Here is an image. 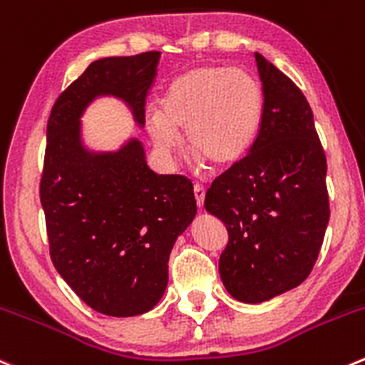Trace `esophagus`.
<instances>
[{"mask_svg": "<svg viewBox=\"0 0 365 365\" xmlns=\"http://www.w3.org/2000/svg\"><path fill=\"white\" fill-rule=\"evenodd\" d=\"M205 194H207V190H205V187H201V185H194V196H196V205L200 208H203V205H205Z\"/></svg>", "mask_w": 365, "mask_h": 365, "instance_id": "esophagus-1", "label": "esophagus"}]
</instances>
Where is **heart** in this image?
Segmentation results:
<instances>
[{
    "instance_id": "obj_1",
    "label": "heart",
    "mask_w": 365,
    "mask_h": 365,
    "mask_svg": "<svg viewBox=\"0 0 365 365\" xmlns=\"http://www.w3.org/2000/svg\"><path fill=\"white\" fill-rule=\"evenodd\" d=\"M264 118V94L247 71L226 66H201L169 81L146 118L155 150L169 158L178 150V133L201 164L233 168L246 158Z\"/></svg>"
}]
</instances>
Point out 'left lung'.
Returning <instances> with one entry per match:
<instances>
[{"mask_svg": "<svg viewBox=\"0 0 365 365\" xmlns=\"http://www.w3.org/2000/svg\"><path fill=\"white\" fill-rule=\"evenodd\" d=\"M255 60L264 91L260 132L250 155L205 196L208 214L228 230L219 258L222 284L251 305L307 280L330 219L327 157L312 108L277 66L260 53Z\"/></svg>", "mask_w": 365, "mask_h": 365, "instance_id": "left-lung-1", "label": "left lung"}]
</instances>
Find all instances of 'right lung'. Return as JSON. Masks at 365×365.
<instances>
[{
    "instance_id": "1",
    "label": "right lung",
    "mask_w": 365,
    "mask_h": 365,
    "mask_svg": "<svg viewBox=\"0 0 365 365\" xmlns=\"http://www.w3.org/2000/svg\"><path fill=\"white\" fill-rule=\"evenodd\" d=\"M158 60L160 51L94 60L60 94L46 132L41 203L53 265L81 302L112 317L160 302L169 255L197 212L192 183L151 171L140 139L115 150L87 144L81 119L101 98L121 101L144 128Z\"/></svg>"
}]
</instances>
